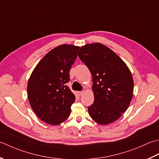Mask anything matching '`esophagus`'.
Segmentation results:
<instances>
[{"label": "esophagus", "instance_id": "34e87169", "mask_svg": "<svg viewBox=\"0 0 159 159\" xmlns=\"http://www.w3.org/2000/svg\"><path fill=\"white\" fill-rule=\"evenodd\" d=\"M84 91H79V92H77V94H78V95L79 96H82L83 94H84Z\"/></svg>", "mask_w": 159, "mask_h": 159}]
</instances>
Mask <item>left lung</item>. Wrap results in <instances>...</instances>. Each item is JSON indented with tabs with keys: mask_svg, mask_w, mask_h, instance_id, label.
Segmentation results:
<instances>
[{
	"mask_svg": "<svg viewBox=\"0 0 159 159\" xmlns=\"http://www.w3.org/2000/svg\"><path fill=\"white\" fill-rule=\"evenodd\" d=\"M78 56L93 76L94 102L88 108L89 115L99 124H111L131 102L134 81L130 70L121 57L101 43L82 46Z\"/></svg>",
	"mask_w": 159,
	"mask_h": 159,
	"instance_id": "left-lung-1",
	"label": "left lung"
}]
</instances>
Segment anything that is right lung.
I'll return each instance as SVG.
<instances>
[{"instance_id": "add662e5", "label": "right lung", "mask_w": 159, "mask_h": 159, "mask_svg": "<svg viewBox=\"0 0 159 159\" xmlns=\"http://www.w3.org/2000/svg\"><path fill=\"white\" fill-rule=\"evenodd\" d=\"M80 47L61 44L45 55L35 67L27 84L32 110L42 121L56 125L66 121L75 96L66 83Z\"/></svg>"}]
</instances>
